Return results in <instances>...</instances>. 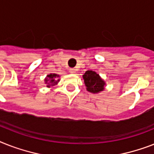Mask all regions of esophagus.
<instances>
[{
    "instance_id": "34e87169",
    "label": "esophagus",
    "mask_w": 154,
    "mask_h": 154,
    "mask_svg": "<svg viewBox=\"0 0 154 154\" xmlns=\"http://www.w3.org/2000/svg\"><path fill=\"white\" fill-rule=\"evenodd\" d=\"M69 73H76V69H69Z\"/></svg>"
}]
</instances>
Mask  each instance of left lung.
Instances as JSON below:
<instances>
[{
    "mask_svg": "<svg viewBox=\"0 0 154 154\" xmlns=\"http://www.w3.org/2000/svg\"><path fill=\"white\" fill-rule=\"evenodd\" d=\"M84 82L86 90L89 92L97 94L103 91L105 88L106 83L103 79L95 71L87 70L83 75Z\"/></svg>",
    "mask_w": 154,
    "mask_h": 154,
    "instance_id": "1",
    "label": "left lung"
}]
</instances>
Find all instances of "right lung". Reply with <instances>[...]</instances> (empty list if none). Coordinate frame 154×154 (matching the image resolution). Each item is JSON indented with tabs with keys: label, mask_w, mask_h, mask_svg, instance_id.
Segmentation results:
<instances>
[{
	"label": "right lung",
	"mask_w": 154,
	"mask_h": 154,
	"mask_svg": "<svg viewBox=\"0 0 154 154\" xmlns=\"http://www.w3.org/2000/svg\"><path fill=\"white\" fill-rule=\"evenodd\" d=\"M59 77V75L57 74V73H50V74L47 75L44 81L45 84L47 85V88H51L52 85H57L60 81V79H58Z\"/></svg>",
	"instance_id": "1"
}]
</instances>
